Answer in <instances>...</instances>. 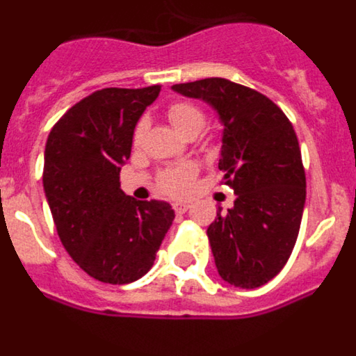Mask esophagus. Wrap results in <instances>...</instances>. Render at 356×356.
Segmentation results:
<instances>
[{"mask_svg":"<svg viewBox=\"0 0 356 356\" xmlns=\"http://www.w3.org/2000/svg\"><path fill=\"white\" fill-rule=\"evenodd\" d=\"M172 209H175L176 213H185L191 209V203H187V201H176V203H172Z\"/></svg>","mask_w":356,"mask_h":356,"instance_id":"esophagus-1","label":"esophagus"}]
</instances>
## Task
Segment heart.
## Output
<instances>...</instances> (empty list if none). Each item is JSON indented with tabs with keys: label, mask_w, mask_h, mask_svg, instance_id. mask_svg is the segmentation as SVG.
Masks as SVG:
<instances>
[{
	"label": "heart",
	"mask_w": 356,
	"mask_h": 356,
	"mask_svg": "<svg viewBox=\"0 0 356 356\" xmlns=\"http://www.w3.org/2000/svg\"><path fill=\"white\" fill-rule=\"evenodd\" d=\"M168 118L172 122V127L180 134L188 135V134H200L207 124V115L205 112L200 108V106L193 105V103L187 102H178L172 103L168 108ZM147 122L146 119H140L137 122L134 131V140L135 143H140L144 131H146ZM196 175V168L193 163H184V165H175V168H169L165 171L160 172L159 176V187L162 188L163 193L169 194H185L193 184V178Z\"/></svg>",
	"instance_id": "b5f03b06"
}]
</instances>
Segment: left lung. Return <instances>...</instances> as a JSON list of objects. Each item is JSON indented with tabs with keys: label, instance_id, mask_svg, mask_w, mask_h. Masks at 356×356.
I'll return each instance as SVG.
<instances>
[{
	"label": "left lung",
	"instance_id": "1",
	"mask_svg": "<svg viewBox=\"0 0 356 356\" xmlns=\"http://www.w3.org/2000/svg\"><path fill=\"white\" fill-rule=\"evenodd\" d=\"M172 90L209 103L222 124L219 171L235 201L207 229L217 273L235 287H260L284 269L300 234L307 181L294 128L269 97L225 78Z\"/></svg>",
	"mask_w": 356,
	"mask_h": 356
}]
</instances>
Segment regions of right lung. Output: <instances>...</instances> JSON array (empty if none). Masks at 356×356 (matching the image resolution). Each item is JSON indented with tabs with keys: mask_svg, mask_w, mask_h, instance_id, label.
I'll use <instances>...</instances> for the list:
<instances>
[{
	"mask_svg": "<svg viewBox=\"0 0 356 356\" xmlns=\"http://www.w3.org/2000/svg\"><path fill=\"white\" fill-rule=\"evenodd\" d=\"M159 92L160 85L96 90L62 115L44 149V193L58 237L103 284L146 275L175 219L168 201H137L119 181L135 127Z\"/></svg>",
	"mask_w": 356,
	"mask_h": 356,
	"instance_id": "obj_1",
	"label": "right lung"
}]
</instances>
